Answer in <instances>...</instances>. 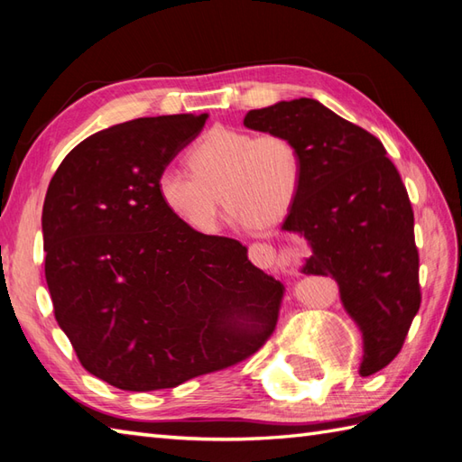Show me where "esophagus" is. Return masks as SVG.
<instances>
[{
  "label": "esophagus",
  "mask_w": 462,
  "mask_h": 462,
  "mask_svg": "<svg viewBox=\"0 0 462 462\" xmlns=\"http://www.w3.org/2000/svg\"><path fill=\"white\" fill-rule=\"evenodd\" d=\"M301 256H303V250L300 246L276 250L272 244H266V242H258L250 246V260L256 263L258 268L296 266Z\"/></svg>",
  "instance_id": "34e87169"
}]
</instances>
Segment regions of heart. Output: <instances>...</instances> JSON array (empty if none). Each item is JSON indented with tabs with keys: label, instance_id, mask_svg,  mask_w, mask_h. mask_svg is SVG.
I'll list each match as a JSON object with an SVG mask.
<instances>
[{
	"label": "heart",
	"instance_id": "1",
	"mask_svg": "<svg viewBox=\"0 0 462 462\" xmlns=\"http://www.w3.org/2000/svg\"><path fill=\"white\" fill-rule=\"evenodd\" d=\"M186 162L190 172L162 169L156 192L176 220L199 234L218 230L220 200L236 226L270 228L290 212L303 179L301 149L282 133L216 126L192 146Z\"/></svg>",
	"mask_w": 462,
	"mask_h": 462
}]
</instances>
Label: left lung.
Instances as JSON below:
<instances>
[{"label":"left lung","mask_w":462,"mask_h":462,"mask_svg":"<svg viewBox=\"0 0 462 462\" xmlns=\"http://www.w3.org/2000/svg\"><path fill=\"white\" fill-rule=\"evenodd\" d=\"M244 125L298 143L303 179L282 230L311 248L301 273L331 276L363 337L359 375L397 357L420 306L409 194L385 146L316 99L254 109Z\"/></svg>","instance_id":"8db88e82"}]
</instances>
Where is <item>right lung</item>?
<instances>
[{
	"label": "right lung",
	"instance_id": "1",
	"mask_svg": "<svg viewBox=\"0 0 462 462\" xmlns=\"http://www.w3.org/2000/svg\"><path fill=\"white\" fill-rule=\"evenodd\" d=\"M208 115L144 116L79 143L43 202L45 280L81 365L123 391L180 385L254 356L282 283L238 240L164 208L156 179Z\"/></svg>",
	"mask_w": 462,
	"mask_h": 462
}]
</instances>
